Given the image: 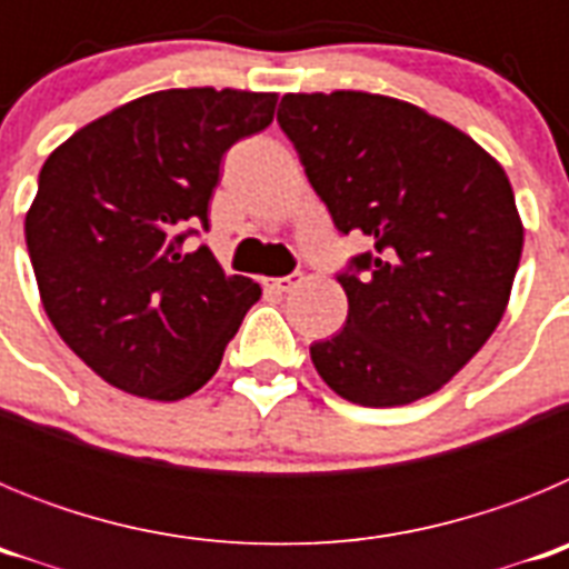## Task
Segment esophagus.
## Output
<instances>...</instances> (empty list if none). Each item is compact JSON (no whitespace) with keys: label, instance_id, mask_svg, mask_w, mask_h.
<instances>
[{"label":"esophagus","instance_id":"1","mask_svg":"<svg viewBox=\"0 0 569 569\" xmlns=\"http://www.w3.org/2000/svg\"><path fill=\"white\" fill-rule=\"evenodd\" d=\"M264 290H273V293H284L296 284V276H276V279H261Z\"/></svg>","mask_w":569,"mask_h":569}]
</instances>
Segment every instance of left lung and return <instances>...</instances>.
<instances>
[{
	"instance_id": "left-lung-1",
	"label": "left lung",
	"mask_w": 569,
	"mask_h": 569,
	"mask_svg": "<svg viewBox=\"0 0 569 569\" xmlns=\"http://www.w3.org/2000/svg\"><path fill=\"white\" fill-rule=\"evenodd\" d=\"M276 122L336 230L370 244L336 273L347 321L310 345L316 370L361 407L436 393L510 299L525 228L507 173L453 124L376 93H288Z\"/></svg>"
}]
</instances>
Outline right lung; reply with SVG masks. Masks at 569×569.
Here are the masks:
<instances>
[{
  "mask_svg": "<svg viewBox=\"0 0 569 569\" xmlns=\"http://www.w3.org/2000/svg\"><path fill=\"white\" fill-rule=\"evenodd\" d=\"M276 93L176 88L84 124L48 156L24 241L48 319L108 385L156 401L196 393L261 288L208 244L222 156L273 122Z\"/></svg>",
  "mask_w": 569,
  "mask_h": 569,
  "instance_id": "1",
  "label": "right lung"
}]
</instances>
